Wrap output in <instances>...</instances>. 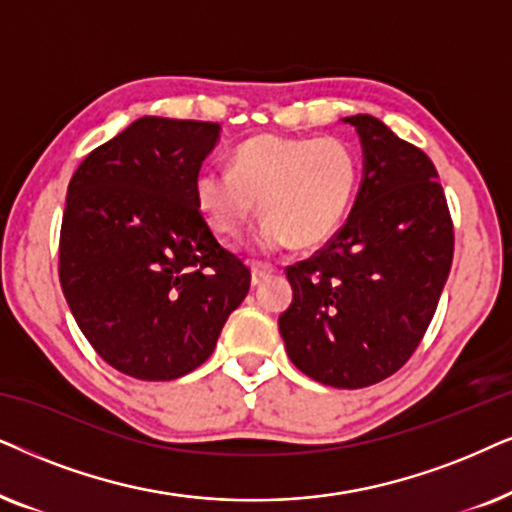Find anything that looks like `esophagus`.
<instances>
[{"mask_svg": "<svg viewBox=\"0 0 512 512\" xmlns=\"http://www.w3.org/2000/svg\"><path fill=\"white\" fill-rule=\"evenodd\" d=\"M250 274H252V285H260L262 281H267V278L274 274V267H267V264H252Z\"/></svg>", "mask_w": 512, "mask_h": 512, "instance_id": "1", "label": "esophagus"}]
</instances>
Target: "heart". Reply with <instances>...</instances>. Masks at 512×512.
Returning <instances> with one entry per match:
<instances>
[{"label": "heart", "instance_id": "1", "mask_svg": "<svg viewBox=\"0 0 512 512\" xmlns=\"http://www.w3.org/2000/svg\"><path fill=\"white\" fill-rule=\"evenodd\" d=\"M358 182L353 149L339 138L264 133L241 142L231 170H201L194 199L215 234L236 238L260 208L255 248H313L339 229Z\"/></svg>", "mask_w": 512, "mask_h": 512}]
</instances>
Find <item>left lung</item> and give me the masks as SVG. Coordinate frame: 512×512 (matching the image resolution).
<instances>
[{"label":"left lung","mask_w":512,"mask_h":512,"mask_svg":"<svg viewBox=\"0 0 512 512\" xmlns=\"http://www.w3.org/2000/svg\"><path fill=\"white\" fill-rule=\"evenodd\" d=\"M363 145V182L344 227L285 269L292 304L278 318L306 377L335 388L379 384L431 325L454 257L438 170L370 114L346 117Z\"/></svg>","instance_id":"left-lung-1"}]
</instances>
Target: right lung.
<instances>
[{
    "label": "right lung",
    "mask_w": 512,
    "mask_h": 512,
    "mask_svg": "<svg viewBox=\"0 0 512 512\" xmlns=\"http://www.w3.org/2000/svg\"><path fill=\"white\" fill-rule=\"evenodd\" d=\"M220 124L142 117L81 161L60 227V285L98 356L142 381L206 363L250 269L194 199Z\"/></svg>",
    "instance_id": "1"
}]
</instances>
